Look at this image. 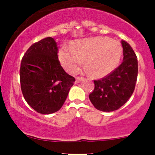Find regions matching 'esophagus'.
<instances>
[{
    "label": "esophagus",
    "instance_id": "obj_1",
    "mask_svg": "<svg viewBox=\"0 0 155 155\" xmlns=\"http://www.w3.org/2000/svg\"><path fill=\"white\" fill-rule=\"evenodd\" d=\"M84 79L82 77H81V78H79V77H78V78H76V81H75V84H79V82H81V81H82Z\"/></svg>",
    "mask_w": 155,
    "mask_h": 155
}]
</instances>
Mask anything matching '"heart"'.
<instances>
[{
    "mask_svg": "<svg viewBox=\"0 0 155 155\" xmlns=\"http://www.w3.org/2000/svg\"><path fill=\"white\" fill-rule=\"evenodd\" d=\"M122 44L107 37L78 40L71 47L63 46L59 51L61 65L70 74H75L84 60V68L94 79H102L112 73L120 63Z\"/></svg>",
    "mask_w": 155,
    "mask_h": 155,
    "instance_id": "obj_1",
    "label": "heart"
}]
</instances>
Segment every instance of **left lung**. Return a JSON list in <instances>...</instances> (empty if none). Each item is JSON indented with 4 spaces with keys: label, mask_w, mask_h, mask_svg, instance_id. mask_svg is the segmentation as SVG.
Segmentation results:
<instances>
[{
    "label": "left lung",
    "mask_w": 155,
    "mask_h": 155,
    "mask_svg": "<svg viewBox=\"0 0 155 155\" xmlns=\"http://www.w3.org/2000/svg\"><path fill=\"white\" fill-rule=\"evenodd\" d=\"M123 61L113 72L101 80L94 81L95 89L89 97L99 111L117 110L133 95L138 76V60L132 47L122 40Z\"/></svg>",
    "instance_id": "8db88e82"
}]
</instances>
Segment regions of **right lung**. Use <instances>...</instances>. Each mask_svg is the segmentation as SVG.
Returning <instances> with one entry per match:
<instances>
[{"label": "right lung", "mask_w": 155, "mask_h": 155, "mask_svg": "<svg viewBox=\"0 0 155 155\" xmlns=\"http://www.w3.org/2000/svg\"><path fill=\"white\" fill-rule=\"evenodd\" d=\"M58 44L47 37L33 44L21 62V90L28 105L35 111L49 114L59 111L75 79L60 65Z\"/></svg>", "instance_id": "right-lung-1"}]
</instances>
